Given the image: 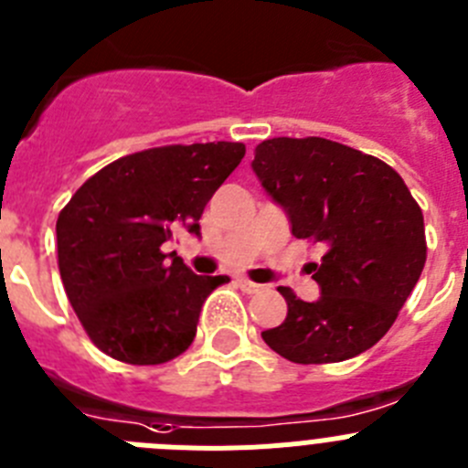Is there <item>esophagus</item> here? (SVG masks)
<instances>
[{"label":"esophagus","mask_w":468,"mask_h":468,"mask_svg":"<svg viewBox=\"0 0 468 468\" xmlns=\"http://www.w3.org/2000/svg\"><path fill=\"white\" fill-rule=\"evenodd\" d=\"M237 285L241 287L243 292H248V294H255V292H260V290H262V285H257V282L248 281V278H237Z\"/></svg>","instance_id":"34e87169"}]
</instances>
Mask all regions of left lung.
<instances>
[{
  "instance_id": "8db88e82",
  "label": "left lung",
  "mask_w": 468,
  "mask_h": 468,
  "mask_svg": "<svg viewBox=\"0 0 468 468\" xmlns=\"http://www.w3.org/2000/svg\"><path fill=\"white\" fill-rule=\"evenodd\" d=\"M252 171L281 206L292 237L324 246L315 302L278 287L287 318L264 343L297 364L343 362L380 341L424 269L427 243L418 201L401 176L374 155L308 136L267 139Z\"/></svg>"
}]
</instances>
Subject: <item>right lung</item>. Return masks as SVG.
Here are the masks:
<instances>
[{"label": "right lung", "instance_id": "add662e5", "mask_svg": "<svg viewBox=\"0 0 468 468\" xmlns=\"http://www.w3.org/2000/svg\"><path fill=\"white\" fill-rule=\"evenodd\" d=\"M246 145H162L88 178L58 218V264L92 343L127 364H165L195 341L206 297L227 276H197L162 243L199 218Z\"/></svg>", "mask_w": 468, "mask_h": 468}]
</instances>
